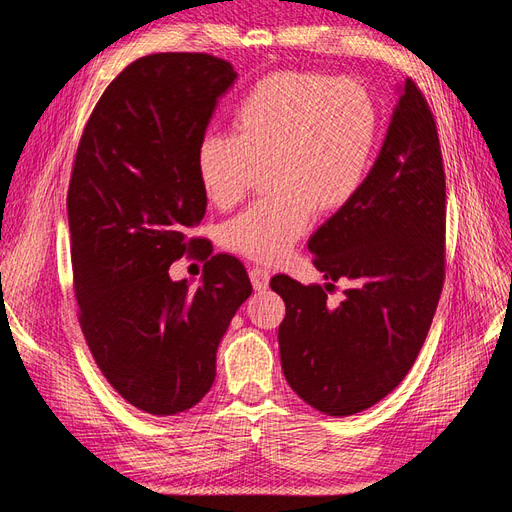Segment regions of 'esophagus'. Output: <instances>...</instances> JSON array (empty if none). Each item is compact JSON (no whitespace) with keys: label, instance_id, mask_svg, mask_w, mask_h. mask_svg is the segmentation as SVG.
<instances>
[{"label":"esophagus","instance_id":"1","mask_svg":"<svg viewBox=\"0 0 512 512\" xmlns=\"http://www.w3.org/2000/svg\"><path fill=\"white\" fill-rule=\"evenodd\" d=\"M250 280L254 290H267L269 280H271V271L269 269H262V267H254L250 271Z\"/></svg>","mask_w":512,"mask_h":512}]
</instances>
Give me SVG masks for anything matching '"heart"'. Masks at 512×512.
I'll return each mask as SVG.
<instances>
[{
  "label": "heart",
  "instance_id": "obj_1",
  "mask_svg": "<svg viewBox=\"0 0 512 512\" xmlns=\"http://www.w3.org/2000/svg\"><path fill=\"white\" fill-rule=\"evenodd\" d=\"M235 136L205 134L196 170L215 207L237 205L267 168L273 194L232 218L222 241L258 262L282 260L312 226L363 188L378 138V111L352 79L280 70L260 79L232 115Z\"/></svg>",
  "mask_w": 512,
  "mask_h": 512
}]
</instances>
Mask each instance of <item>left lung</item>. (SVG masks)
<instances>
[{
  "mask_svg": "<svg viewBox=\"0 0 512 512\" xmlns=\"http://www.w3.org/2000/svg\"><path fill=\"white\" fill-rule=\"evenodd\" d=\"M446 177L436 119L408 79L380 156L352 203L307 247L327 286L275 275L286 303L277 331L284 376L305 404L350 416L378 404L406 378L423 348L444 286ZM353 286L342 306L326 292Z\"/></svg>",
  "mask_w": 512,
  "mask_h": 512,
  "instance_id": "obj_1",
  "label": "left lung"
}]
</instances>
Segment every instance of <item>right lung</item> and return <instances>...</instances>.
<instances>
[{
  "label": "right lung",
  "mask_w": 512,
  "mask_h": 512,
  "mask_svg": "<svg viewBox=\"0 0 512 512\" xmlns=\"http://www.w3.org/2000/svg\"><path fill=\"white\" fill-rule=\"evenodd\" d=\"M226 59L153 53L104 89L76 149L68 188L79 324L113 389L153 416L194 408L215 380V352L252 294L243 262L188 230L205 218L196 149L235 83ZM206 260L190 289L167 269Z\"/></svg>",
  "instance_id": "right-lung-1"
}]
</instances>
